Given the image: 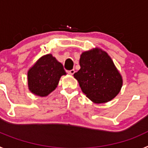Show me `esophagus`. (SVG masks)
<instances>
[{"instance_id":"1","label":"esophagus","mask_w":148,"mask_h":148,"mask_svg":"<svg viewBox=\"0 0 148 148\" xmlns=\"http://www.w3.org/2000/svg\"><path fill=\"white\" fill-rule=\"evenodd\" d=\"M67 73H69V74H70V75H73V74H74V73H75V70H69V71H67Z\"/></svg>"}]
</instances>
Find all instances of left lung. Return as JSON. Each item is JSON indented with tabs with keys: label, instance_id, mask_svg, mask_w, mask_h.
Returning <instances> with one entry per match:
<instances>
[{
	"label": "left lung",
	"instance_id": "8db88e82",
	"mask_svg": "<svg viewBox=\"0 0 148 148\" xmlns=\"http://www.w3.org/2000/svg\"><path fill=\"white\" fill-rule=\"evenodd\" d=\"M81 69L74 73L82 92L93 102L104 103L119 92L122 78L108 53L96 48L82 54Z\"/></svg>",
	"mask_w": 148,
	"mask_h": 148
}]
</instances>
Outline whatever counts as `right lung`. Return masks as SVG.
<instances>
[{"label": "right lung", "instance_id": "add662e5", "mask_svg": "<svg viewBox=\"0 0 148 148\" xmlns=\"http://www.w3.org/2000/svg\"><path fill=\"white\" fill-rule=\"evenodd\" d=\"M65 70L61 63L51 54L43 56L28 71V86L32 93L47 96L58 84Z\"/></svg>", "mask_w": 148, "mask_h": 148}]
</instances>
